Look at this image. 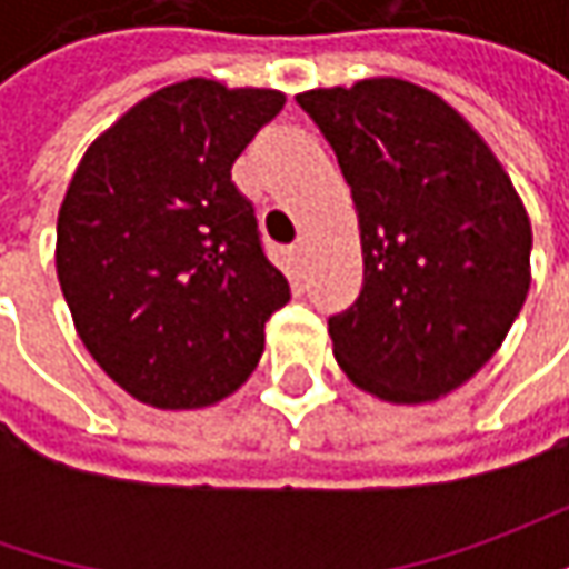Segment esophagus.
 Returning <instances> with one entry per match:
<instances>
[{
  "label": "esophagus",
  "mask_w": 569,
  "mask_h": 569,
  "mask_svg": "<svg viewBox=\"0 0 569 569\" xmlns=\"http://www.w3.org/2000/svg\"><path fill=\"white\" fill-rule=\"evenodd\" d=\"M291 252H295L297 266H303V262H307V237H297V243L291 247Z\"/></svg>",
  "instance_id": "34e87169"
}]
</instances>
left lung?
<instances>
[{"label":"left lung","mask_w":569,"mask_h":569,"mask_svg":"<svg viewBox=\"0 0 569 569\" xmlns=\"http://www.w3.org/2000/svg\"><path fill=\"white\" fill-rule=\"evenodd\" d=\"M358 208L363 288L329 317L336 361L386 402L471 380L529 295L532 224L507 170L447 100L402 78L297 94Z\"/></svg>","instance_id":"obj_1"}]
</instances>
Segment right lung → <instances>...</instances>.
<instances>
[{
  "instance_id": "right-lung-1",
  "label": "right lung",
  "mask_w": 569,
  "mask_h": 569,
  "mask_svg": "<svg viewBox=\"0 0 569 569\" xmlns=\"http://www.w3.org/2000/svg\"><path fill=\"white\" fill-rule=\"evenodd\" d=\"M284 107L272 88L189 78L139 100L84 151L56 221L78 339L129 396L206 408L240 389L291 300L230 167Z\"/></svg>"
}]
</instances>
